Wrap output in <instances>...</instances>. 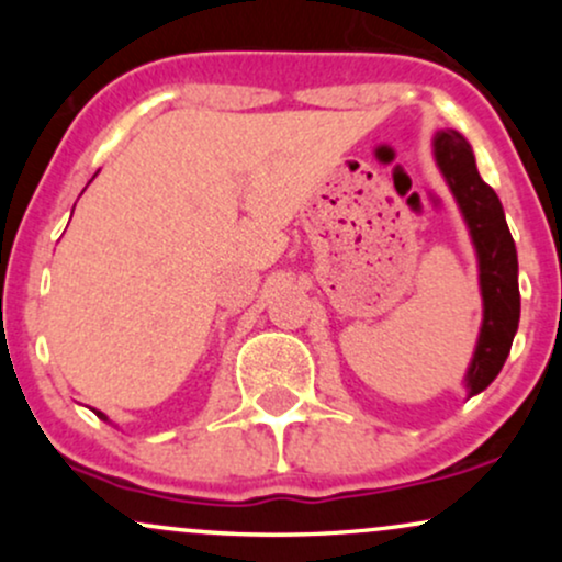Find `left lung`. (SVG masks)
<instances>
[{
    "label": "left lung",
    "mask_w": 562,
    "mask_h": 562,
    "mask_svg": "<svg viewBox=\"0 0 562 562\" xmlns=\"http://www.w3.org/2000/svg\"><path fill=\"white\" fill-rule=\"evenodd\" d=\"M436 160L460 203L481 261L483 327L468 372L470 393L486 389L499 375L520 319L518 254L496 192L481 179L465 137L457 132L436 134Z\"/></svg>",
    "instance_id": "1"
}]
</instances>
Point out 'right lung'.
Returning <instances> with one entry per match:
<instances>
[{"label":"right lung","mask_w":562,"mask_h":562,"mask_svg":"<svg viewBox=\"0 0 562 562\" xmlns=\"http://www.w3.org/2000/svg\"><path fill=\"white\" fill-rule=\"evenodd\" d=\"M97 417H102V420H108V417H105V415H102V412H97Z\"/></svg>","instance_id":"1"}]
</instances>
